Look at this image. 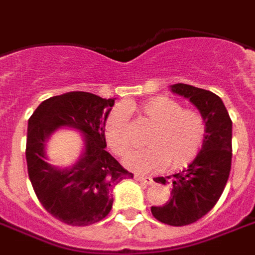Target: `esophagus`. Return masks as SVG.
Returning <instances> with one entry per match:
<instances>
[{
  "label": "esophagus",
  "mask_w": 255,
  "mask_h": 255,
  "mask_svg": "<svg viewBox=\"0 0 255 255\" xmlns=\"http://www.w3.org/2000/svg\"><path fill=\"white\" fill-rule=\"evenodd\" d=\"M135 180L140 181V182H144L147 185H151L152 184V178L148 177V175H140V174H135Z\"/></svg>",
  "instance_id": "1"
}]
</instances>
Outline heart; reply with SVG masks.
<instances>
[{"label": "heart", "instance_id": "heart-1", "mask_svg": "<svg viewBox=\"0 0 255 255\" xmlns=\"http://www.w3.org/2000/svg\"><path fill=\"white\" fill-rule=\"evenodd\" d=\"M140 112L154 123V128L147 135L148 147L128 156L124 161L127 167L139 173L155 171L163 166L178 170L195 161L207 135L201 113L184 109L182 104L165 96L148 100ZM103 135L115 155L124 156L132 150V133L123 105H116L105 116Z\"/></svg>", "mask_w": 255, "mask_h": 255}]
</instances>
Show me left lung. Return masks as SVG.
Instances as JSON below:
<instances>
[{
	"label": "left lung",
	"mask_w": 255,
	"mask_h": 255,
	"mask_svg": "<svg viewBox=\"0 0 255 255\" xmlns=\"http://www.w3.org/2000/svg\"><path fill=\"white\" fill-rule=\"evenodd\" d=\"M171 90L195 104L207 123L204 144L195 161L177 174L155 178L171 186V197L162 207H151L152 216L181 227L208 214L223 193L231 170L233 122L222 99L212 92L186 84L173 85Z\"/></svg>",
	"instance_id": "1"
}]
</instances>
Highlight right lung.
<instances>
[{"label": "right lung", "instance_id": "right-lung-1", "mask_svg": "<svg viewBox=\"0 0 255 255\" xmlns=\"http://www.w3.org/2000/svg\"><path fill=\"white\" fill-rule=\"evenodd\" d=\"M115 99L88 92H70L43 101L28 120V175L40 204L69 226H90L112 209L113 188L133 177L105 147L104 119ZM60 127H74L85 135V152L74 166L56 169L44 161L45 139Z\"/></svg>", "mask_w": 255, "mask_h": 255}]
</instances>
